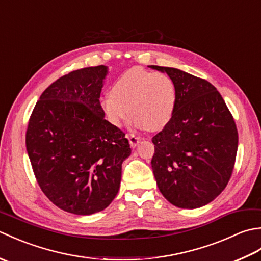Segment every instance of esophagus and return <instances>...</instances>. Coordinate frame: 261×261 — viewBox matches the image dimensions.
I'll list each match as a JSON object with an SVG mask.
<instances>
[{"instance_id":"34e87169","label":"esophagus","mask_w":261,"mask_h":261,"mask_svg":"<svg viewBox=\"0 0 261 261\" xmlns=\"http://www.w3.org/2000/svg\"><path fill=\"white\" fill-rule=\"evenodd\" d=\"M129 142H130V146H131L132 148H136V147L138 146V143L140 142V138L137 137V136L134 135V134H131V135L129 136Z\"/></svg>"}]
</instances>
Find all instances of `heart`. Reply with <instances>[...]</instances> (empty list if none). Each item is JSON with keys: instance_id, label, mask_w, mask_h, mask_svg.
Segmentation results:
<instances>
[{"instance_id": "obj_1", "label": "heart", "mask_w": 261, "mask_h": 261, "mask_svg": "<svg viewBox=\"0 0 261 261\" xmlns=\"http://www.w3.org/2000/svg\"><path fill=\"white\" fill-rule=\"evenodd\" d=\"M99 107L113 126L121 127L131 113L134 126L162 130L175 112V84L166 74L134 67L113 83L111 94L101 98Z\"/></svg>"}]
</instances>
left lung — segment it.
Segmentation results:
<instances>
[{
    "label": "left lung",
    "mask_w": 261,
    "mask_h": 261,
    "mask_svg": "<svg viewBox=\"0 0 261 261\" xmlns=\"http://www.w3.org/2000/svg\"><path fill=\"white\" fill-rule=\"evenodd\" d=\"M167 74L176 88L173 118L152 138L153 176L169 203L197 208L228 185L238 150L233 116L216 88L177 68L151 65Z\"/></svg>",
    "instance_id": "1"
}]
</instances>
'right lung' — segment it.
I'll list each match as a JSON object with an SVG mask.
<instances>
[{
    "instance_id": "right-lung-1",
    "label": "right lung",
    "mask_w": 261,
    "mask_h": 261,
    "mask_svg": "<svg viewBox=\"0 0 261 261\" xmlns=\"http://www.w3.org/2000/svg\"><path fill=\"white\" fill-rule=\"evenodd\" d=\"M107 66L71 71L46 88L30 116L28 156L39 186L66 212L90 215L119 192L131 154L119 127L104 119L99 96Z\"/></svg>"
}]
</instances>
